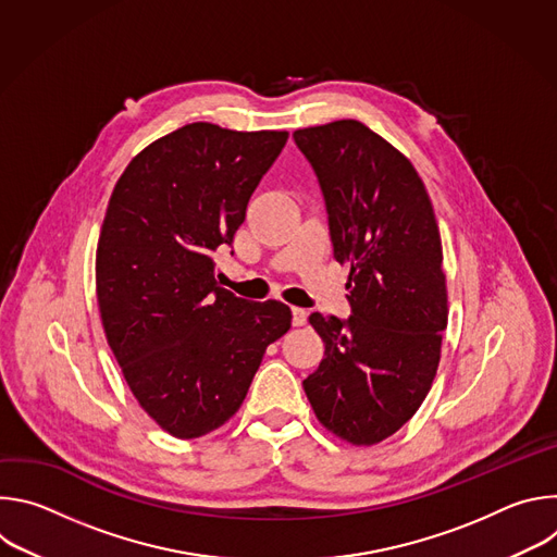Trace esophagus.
I'll list each match as a JSON object with an SVG mask.
<instances>
[{"instance_id": "1", "label": "esophagus", "mask_w": 557, "mask_h": 557, "mask_svg": "<svg viewBox=\"0 0 557 557\" xmlns=\"http://www.w3.org/2000/svg\"><path fill=\"white\" fill-rule=\"evenodd\" d=\"M308 320V312L304 308L293 306V326H304Z\"/></svg>"}]
</instances>
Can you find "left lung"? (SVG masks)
I'll list each match as a JSON object with an SVG mask.
<instances>
[{"mask_svg":"<svg viewBox=\"0 0 557 557\" xmlns=\"http://www.w3.org/2000/svg\"><path fill=\"white\" fill-rule=\"evenodd\" d=\"M320 181L333 253L350 264L348 320L312 312L324 359L304 379L320 423L374 445L428 396L447 329L441 233L408 158L359 121L293 132Z\"/></svg>","mask_w":557,"mask_h":557,"instance_id":"1","label":"left lung"}]
</instances>
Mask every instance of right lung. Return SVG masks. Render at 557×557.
Instances as JSON below:
<instances>
[{
  "label": "right lung",
  "mask_w": 557,
  "mask_h": 557,
  "mask_svg": "<svg viewBox=\"0 0 557 557\" xmlns=\"http://www.w3.org/2000/svg\"><path fill=\"white\" fill-rule=\"evenodd\" d=\"M288 132L189 123L147 145L121 174L97 247L108 344L140 408L176 438L240 410L267 346L290 329L282 301H247L215 280Z\"/></svg>",
  "instance_id": "add662e5"
}]
</instances>
